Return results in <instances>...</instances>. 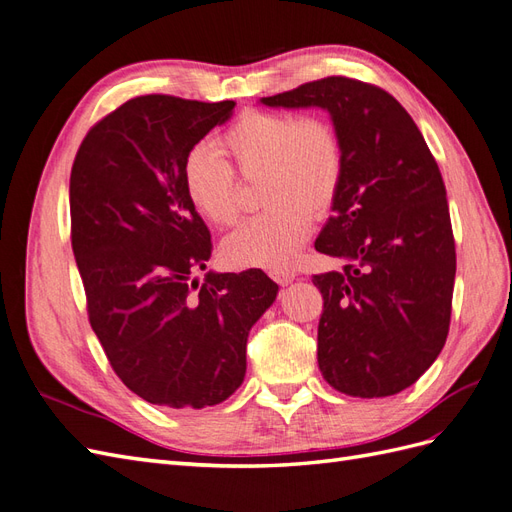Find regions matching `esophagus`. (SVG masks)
<instances>
[{
  "mask_svg": "<svg viewBox=\"0 0 512 512\" xmlns=\"http://www.w3.org/2000/svg\"><path fill=\"white\" fill-rule=\"evenodd\" d=\"M271 278L278 282L280 286H286V284H290L295 280V271H290V269H275V271H271L269 273Z\"/></svg>",
  "mask_w": 512,
  "mask_h": 512,
  "instance_id": "esophagus-1",
  "label": "esophagus"
}]
</instances>
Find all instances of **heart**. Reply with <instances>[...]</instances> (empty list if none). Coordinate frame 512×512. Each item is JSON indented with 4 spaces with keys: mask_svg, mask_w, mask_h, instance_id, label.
<instances>
[{
    "mask_svg": "<svg viewBox=\"0 0 512 512\" xmlns=\"http://www.w3.org/2000/svg\"><path fill=\"white\" fill-rule=\"evenodd\" d=\"M245 181L260 183L267 206L222 243V258L234 269H284L310 232V215L323 217L342 185L344 155L336 129L319 116L247 112L219 137ZM217 150L191 148L183 161L189 204L213 226H232L241 215L239 181Z\"/></svg>",
    "mask_w": 512,
    "mask_h": 512,
    "instance_id": "b5f03b06",
    "label": "heart"
}]
</instances>
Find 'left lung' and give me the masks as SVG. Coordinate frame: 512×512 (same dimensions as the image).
<instances>
[{"instance_id": "1", "label": "left lung", "mask_w": 512, "mask_h": 512, "mask_svg": "<svg viewBox=\"0 0 512 512\" xmlns=\"http://www.w3.org/2000/svg\"><path fill=\"white\" fill-rule=\"evenodd\" d=\"M260 103L323 107L342 142L334 215L314 243L342 260L312 275L323 377L349 396L398 394L431 368L450 329L457 252L437 161L405 107L364 81L325 77Z\"/></svg>"}]
</instances>
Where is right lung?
I'll use <instances>...</instances> for the list:
<instances>
[{"label": "right lung", "mask_w": 512, "mask_h": 512, "mask_svg": "<svg viewBox=\"0 0 512 512\" xmlns=\"http://www.w3.org/2000/svg\"><path fill=\"white\" fill-rule=\"evenodd\" d=\"M234 101L146 94L101 118L71 170V241L88 319L116 375L153 405L202 409L245 377L252 325L278 295L265 271L193 273L211 232L183 189V161Z\"/></svg>", "instance_id": "1"}]
</instances>
